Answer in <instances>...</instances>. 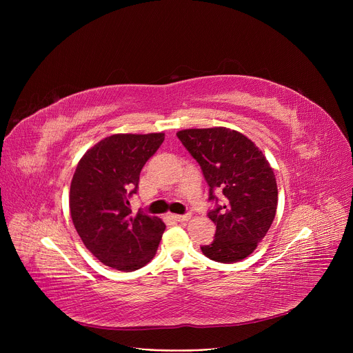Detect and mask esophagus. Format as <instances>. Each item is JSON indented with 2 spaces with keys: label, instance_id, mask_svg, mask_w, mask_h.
I'll return each instance as SVG.
<instances>
[{
  "label": "esophagus",
  "instance_id": "obj_1",
  "mask_svg": "<svg viewBox=\"0 0 353 353\" xmlns=\"http://www.w3.org/2000/svg\"><path fill=\"white\" fill-rule=\"evenodd\" d=\"M170 217L176 221H188L190 219V213H188V214H172Z\"/></svg>",
  "mask_w": 353,
  "mask_h": 353
}]
</instances>
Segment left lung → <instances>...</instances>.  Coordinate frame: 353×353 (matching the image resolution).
<instances>
[{"mask_svg":"<svg viewBox=\"0 0 353 353\" xmlns=\"http://www.w3.org/2000/svg\"><path fill=\"white\" fill-rule=\"evenodd\" d=\"M177 137L199 163L214 203L208 216L216 233L210 245L201 246L203 254L220 263L242 261L262 242L276 214L277 186L270 164L252 140L226 127L181 130Z\"/></svg>","mask_w":353,"mask_h":353,"instance_id":"left-lung-1","label":"left lung"}]
</instances>
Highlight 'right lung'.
I'll return each instance as SVG.
<instances>
[{"mask_svg":"<svg viewBox=\"0 0 353 353\" xmlns=\"http://www.w3.org/2000/svg\"><path fill=\"white\" fill-rule=\"evenodd\" d=\"M163 141V133L105 137L81 157L72 176L74 228L105 266L133 272L157 252L165 225L144 212L133 216L128 199L137 193L143 165Z\"/></svg>","mask_w":353,"mask_h":353,"instance_id":"add662e5","label":"right lung"}]
</instances>
